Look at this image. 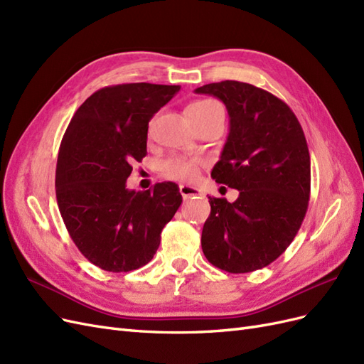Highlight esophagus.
<instances>
[{"instance_id":"esophagus-1","label":"esophagus","mask_w":364,"mask_h":364,"mask_svg":"<svg viewBox=\"0 0 364 364\" xmlns=\"http://www.w3.org/2000/svg\"><path fill=\"white\" fill-rule=\"evenodd\" d=\"M180 193L184 200L191 198V196H196V195H201V192L196 189V188H192V186H180Z\"/></svg>"}]
</instances>
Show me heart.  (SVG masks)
Returning <instances> with one entry per match:
<instances>
[{"instance_id": "heart-1", "label": "heart", "mask_w": 364, "mask_h": 364, "mask_svg": "<svg viewBox=\"0 0 364 364\" xmlns=\"http://www.w3.org/2000/svg\"><path fill=\"white\" fill-rule=\"evenodd\" d=\"M223 112V107L212 99H201L189 103L188 116L189 119L209 117L213 114ZM203 161L200 159H186V157H169L161 161L160 173L163 178L171 181L188 183L195 180Z\"/></svg>"}]
</instances>
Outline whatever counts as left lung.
<instances>
[{"instance_id":"8db88e82","label":"left lung","mask_w":364,"mask_h":364,"mask_svg":"<svg viewBox=\"0 0 364 364\" xmlns=\"http://www.w3.org/2000/svg\"><path fill=\"white\" fill-rule=\"evenodd\" d=\"M224 102L230 132L212 178L240 191L235 203L209 196L203 253L228 273L261 269L293 242L308 210L311 161L302 127L284 100L237 80L196 88Z\"/></svg>"}]
</instances>
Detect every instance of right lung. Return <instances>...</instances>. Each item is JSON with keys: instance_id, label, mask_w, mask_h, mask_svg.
<instances>
[{"instance_id": "add662e5", "label": "right lung", "mask_w": 364, "mask_h": 364, "mask_svg": "<svg viewBox=\"0 0 364 364\" xmlns=\"http://www.w3.org/2000/svg\"><path fill=\"white\" fill-rule=\"evenodd\" d=\"M178 91L180 85L146 82L100 88L77 108L62 137L59 212L79 252L105 272L146 265L183 201L175 183L127 189L132 163L148 154L149 120Z\"/></svg>"}]
</instances>
